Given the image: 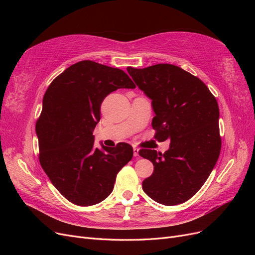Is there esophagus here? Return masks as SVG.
Masks as SVG:
<instances>
[{
  "label": "esophagus",
  "mask_w": 255,
  "mask_h": 255,
  "mask_svg": "<svg viewBox=\"0 0 255 255\" xmlns=\"http://www.w3.org/2000/svg\"><path fill=\"white\" fill-rule=\"evenodd\" d=\"M133 155L134 157H137L138 155V148H136V147H133Z\"/></svg>",
  "instance_id": "1"
}]
</instances>
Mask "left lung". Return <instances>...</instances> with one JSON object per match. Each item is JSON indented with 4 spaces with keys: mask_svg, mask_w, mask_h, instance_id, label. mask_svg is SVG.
<instances>
[{
    "mask_svg": "<svg viewBox=\"0 0 255 255\" xmlns=\"http://www.w3.org/2000/svg\"><path fill=\"white\" fill-rule=\"evenodd\" d=\"M127 71L151 100L154 137L161 142L170 139L164 153L138 151L153 164L152 175L143 181V191L164 205L183 203L200 190L219 157L216 98L198 77L174 64L128 67Z\"/></svg>",
    "mask_w": 255,
    "mask_h": 255,
    "instance_id": "obj_1",
    "label": "left lung"
}]
</instances>
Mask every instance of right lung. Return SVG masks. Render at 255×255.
Wrapping results in <instances>:
<instances>
[{"mask_svg":"<svg viewBox=\"0 0 255 255\" xmlns=\"http://www.w3.org/2000/svg\"><path fill=\"white\" fill-rule=\"evenodd\" d=\"M124 88H135L124 71L84 60L57 76L43 96L36 124L39 161L53 185L74 204L89 207L105 200L118 172L132 159L127 143L94 146L103 101Z\"/></svg>","mask_w":255,"mask_h":255,"instance_id":"obj_1","label":"right lung"}]
</instances>
